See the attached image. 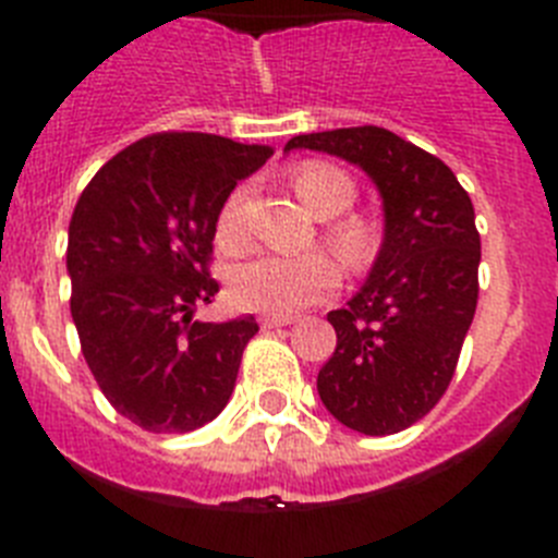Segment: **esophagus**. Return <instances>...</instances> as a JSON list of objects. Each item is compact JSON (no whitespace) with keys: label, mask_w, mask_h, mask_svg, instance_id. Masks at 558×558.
Wrapping results in <instances>:
<instances>
[{"label":"esophagus","mask_w":558,"mask_h":558,"mask_svg":"<svg viewBox=\"0 0 558 558\" xmlns=\"http://www.w3.org/2000/svg\"><path fill=\"white\" fill-rule=\"evenodd\" d=\"M295 318L293 315H263V329H279V327H290Z\"/></svg>","instance_id":"34e87169"}]
</instances>
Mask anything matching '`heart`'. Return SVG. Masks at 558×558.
Here are the masks:
<instances>
[{"label":"heart","mask_w":558,"mask_h":558,"mask_svg":"<svg viewBox=\"0 0 558 558\" xmlns=\"http://www.w3.org/2000/svg\"><path fill=\"white\" fill-rule=\"evenodd\" d=\"M293 190L313 215L332 218L354 201V184L340 167L310 161L293 175ZM245 190H234L218 215V243L236 248L245 240L243 223ZM329 243L349 265H363L372 256V231L360 220H340L329 226ZM340 284V270L332 256L274 254L259 251L236 265L229 276V290L240 307L268 315H290L322 302Z\"/></svg>","instance_id":"1"}]
</instances>
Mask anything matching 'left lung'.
I'll list each match as a JSON object with an SVG mask.
<instances>
[{
    "label": "left lung",
    "mask_w": 558,
    "mask_h": 558,
    "mask_svg": "<svg viewBox=\"0 0 558 558\" xmlns=\"http://www.w3.org/2000/svg\"><path fill=\"white\" fill-rule=\"evenodd\" d=\"M360 167L383 198V245L363 288L327 313L338 347L318 397L340 425L391 436L430 413L456 374L477 307L481 234L450 167L377 125L304 133L284 145Z\"/></svg>",
    "instance_id": "8db88e82"
}]
</instances>
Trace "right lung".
<instances>
[{
    "mask_svg": "<svg viewBox=\"0 0 558 558\" xmlns=\"http://www.w3.org/2000/svg\"><path fill=\"white\" fill-rule=\"evenodd\" d=\"M274 150L215 133H153L88 181L69 223L66 270L83 357L106 399L150 433H190L234 391L254 315L195 322L218 215Z\"/></svg>",
    "mask_w": 558,
    "mask_h": 558,
    "instance_id": "obj_1",
    "label": "right lung"
}]
</instances>
